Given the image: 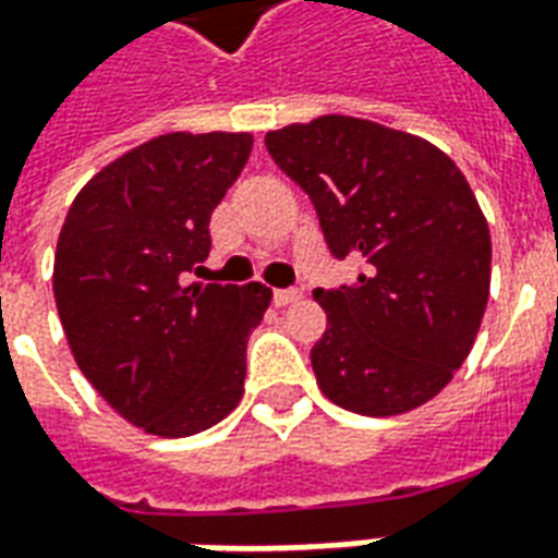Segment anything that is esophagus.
Returning a JSON list of instances; mask_svg holds the SVG:
<instances>
[{
	"label": "esophagus",
	"instance_id": "esophagus-1",
	"mask_svg": "<svg viewBox=\"0 0 558 558\" xmlns=\"http://www.w3.org/2000/svg\"><path fill=\"white\" fill-rule=\"evenodd\" d=\"M304 295H301L299 290H278L275 292V304L278 307H290V304H295V301H301Z\"/></svg>",
	"mask_w": 558,
	"mask_h": 558
}]
</instances>
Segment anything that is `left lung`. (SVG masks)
Instances as JSON below:
<instances>
[{"label":"left lung","instance_id":"obj_1","mask_svg":"<svg viewBox=\"0 0 558 558\" xmlns=\"http://www.w3.org/2000/svg\"><path fill=\"white\" fill-rule=\"evenodd\" d=\"M311 195L357 283L316 290L328 328L313 345L319 390L363 416L435 399L476 342L490 292V233L468 177L435 144L363 118L322 114L266 135Z\"/></svg>","mask_w":558,"mask_h":558}]
</instances>
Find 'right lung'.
<instances>
[{
	"instance_id": "obj_1",
	"label": "right lung",
	"mask_w": 558,
	"mask_h": 558,
	"mask_svg": "<svg viewBox=\"0 0 558 558\" xmlns=\"http://www.w3.org/2000/svg\"><path fill=\"white\" fill-rule=\"evenodd\" d=\"M251 132H168L82 185L56 247L52 292L82 375L132 426L189 437L245 393L263 283H183L209 257V216L236 183Z\"/></svg>"
}]
</instances>
